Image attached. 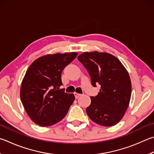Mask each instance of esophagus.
I'll return each instance as SVG.
<instances>
[{"label": "esophagus", "instance_id": "34e87169", "mask_svg": "<svg viewBox=\"0 0 154 154\" xmlns=\"http://www.w3.org/2000/svg\"><path fill=\"white\" fill-rule=\"evenodd\" d=\"M74 95H75V98H76V99L78 98V97H80L81 96H82V94H77V93H75Z\"/></svg>", "mask_w": 154, "mask_h": 154}]
</instances>
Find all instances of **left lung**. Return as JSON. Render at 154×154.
Returning <instances> with one entry per match:
<instances>
[{
  "instance_id": "left-lung-1",
  "label": "left lung",
  "mask_w": 154,
  "mask_h": 154,
  "mask_svg": "<svg viewBox=\"0 0 154 154\" xmlns=\"http://www.w3.org/2000/svg\"><path fill=\"white\" fill-rule=\"evenodd\" d=\"M77 59L88 71L91 85H101L86 108L89 119L104 127L115 125L123 117L131 99V82L127 69L118 58L106 52H83Z\"/></svg>"
}]
</instances>
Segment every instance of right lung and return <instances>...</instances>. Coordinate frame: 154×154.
I'll return each instance as SVG.
<instances>
[{"instance_id": "obj_1", "label": "right lung", "mask_w": 154, "mask_h": 154, "mask_svg": "<svg viewBox=\"0 0 154 154\" xmlns=\"http://www.w3.org/2000/svg\"><path fill=\"white\" fill-rule=\"evenodd\" d=\"M77 56L76 52L48 54L32 63L22 81L20 97L29 118L41 127L60 121L73 103L75 96L60 89L61 73Z\"/></svg>"}]
</instances>
